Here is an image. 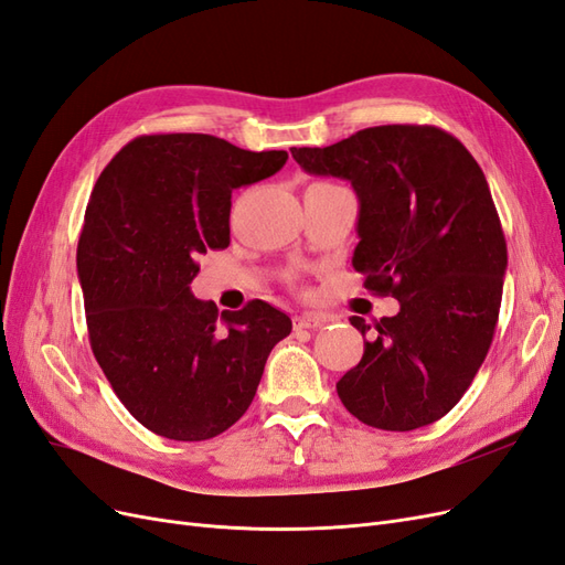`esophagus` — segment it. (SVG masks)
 <instances>
[{"label":"esophagus","mask_w":565,"mask_h":565,"mask_svg":"<svg viewBox=\"0 0 565 565\" xmlns=\"http://www.w3.org/2000/svg\"><path fill=\"white\" fill-rule=\"evenodd\" d=\"M328 322H330V316H324V313H301V316L295 318V328L316 330V328H322V324H328Z\"/></svg>","instance_id":"esophagus-1"}]
</instances>
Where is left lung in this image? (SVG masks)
Here are the masks:
<instances>
[{
	"instance_id": "obj_1",
	"label": "left lung",
	"mask_w": 565,
	"mask_h": 565,
	"mask_svg": "<svg viewBox=\"0 0 565 565\" xmlns=\"http://www.w3.org/2000/svg\"><path fill=\"white\" fill-rule=\"evenodd\" d=\"M292 158L309 174L351 181L361 204L353 268L370 292L401 301L337 382L341 403L384 431L448 415L486 361L502 303L507 241L483 169L431 125L370 127ZM351 324L370 330L358 316Z\"/></svg>"
}]
</instances>
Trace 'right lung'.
<instances>
[{
    "instance_id": "right-lung-1",
    "label": "right lung",
    "mask_w": 565,
    "mask_h": 565,
    "mask_svg": "<svg viewBox=\"0 0 565 565\" xmlns=\"http://www.w3.org/2000/svg\"><path fill=\"white\" fill-rule=\"evenodd\" d=\"M285 150L210 134H150L100 172L77 276L96 361L152 434L207 440L245 415L292 320L254 299L224 311L191 292L198 256L231 243V193L280 172Z\"/></svg>"
}]
</instances>
